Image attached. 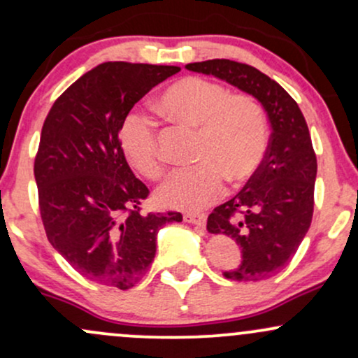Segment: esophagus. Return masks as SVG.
I'll return each instance as SVG.
<instances>
[{"instance_id": "34e87169", "label": "esophagus", "mask_w": 358, "mask_h": 358, "mask_svg": "<svg viewBox=\"0 0 358 358\" xmlns=\"http://www.w3.org/2000/svg\"><path fill=\"white\" fill-rule=\"evenodd\" d=\"M183 219L185 222H188V224L196 225V227H205V222H207L205 213H185Z\"/></svg>"}]
</instances>
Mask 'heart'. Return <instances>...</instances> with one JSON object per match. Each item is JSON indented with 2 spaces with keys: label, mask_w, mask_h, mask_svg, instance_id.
<instances>
[{
  "label": "heart",
  "mask_w": 358,
  "mask_h": 358,
  "mask_svg": "<svg viewBox=\"0 0 358 358\" xmlns=\"http://www.w3.org/2000/svg\"><path fill=\"white\" fill-rule=\"evenodd\" d=\"M158 110L176 126L196 129L192 168L176 170L156 192L162 205L200 210L222 195L225 178L244 183L252 178L268 151V119L250 94L229 90L202 77L173 82L158 99ZM121 146L134 170L150 180L165 171L155 122L131 114L121 127Z\"/></svg>",
  "instance_id": "1"
}]
</instances>
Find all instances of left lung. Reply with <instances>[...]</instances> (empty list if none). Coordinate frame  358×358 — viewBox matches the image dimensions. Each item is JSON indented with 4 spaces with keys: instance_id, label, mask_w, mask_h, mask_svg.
<instances>
[{
    "instance_id": "obj_1",
    "label": "left lung",
    "mask_w": 358,
    "mask_h": 358,
    "mask_svg": "<svg viewBox=\"0 0 358 358\" xmlns=\"http://www.w3.org/2000/svg\"><path fill=\"white\" fill-rule=\"evenodd\" d=\"M188 71L215 76L261 102L271 133L264 162L229 202L213 208L207 231L241 245L242 261L224 276L261 281L289 264L313 219L316 155L296 101L256 67L227 59L195 62Z\"/></svg>"
}]
</instances>
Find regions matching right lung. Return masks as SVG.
<instances>
[{
    "label": "right lung",
    "mask_w": 358,
    "mask_h": 358,
    "mask_svg": "<svg viewBox=\"0 0 358 358\" xmlns=\"http://www.w3.org/2000/svg\"><path fill=\"white\" fill-rule=\"evenodd\" d=\"M180 72L175 65L104 62L53 102L34 173L50 244L89 281L131 289L156 254V236L182 213H141L150 190L126 162L119 131L133 106Z\"/></svg>",
    "instance_id": "add662e5"
}]
</instances>
